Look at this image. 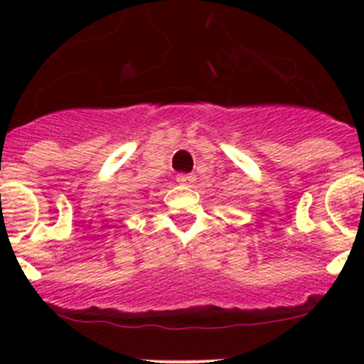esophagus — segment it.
Instances as JSON below:
<instances>
[{
  "mask_svg": "<svg viewBox=\"0 0 364 364\" xmlns=\"http://www.w3.org/2000/svg\"><path fill=\"white\" fill-rule=\"evenodd\" d=\"M176 180H178V182L182 186H188V188H191V186L195 184V180H197V176L193 175V173H180V175L176 176Z\"/></svg>",
  "mask_w": 364,
  "mask_h": 364,
  "instance_id": "esophagus-1",
  "label": "esophagus"
}]
</instances>
